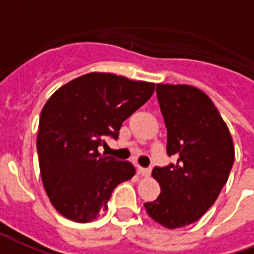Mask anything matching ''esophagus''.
<instances>
[{
    "label": "esophagus",
    "mask_w": 254,
    "mask_h": 254,
    "mask_svg": "<svg viewBox=\"0 0 254 254\" xmlns=\"http://www.w3.org/2000/svg\"><path fill=\"white\" fill-rule=\"evenodd\" d=\"M137 172L141 175V176H149L151 174V168H144V167H137Z\"/></svg>",
    "instance_id": "obj_1"
}]
</instances>
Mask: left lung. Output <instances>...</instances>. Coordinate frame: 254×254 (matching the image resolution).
Instances as JSON below:
<instances>
[{"label": "left lung", "instance_id": "left-lung-1", "mask_svg": "<svg viewBox=\"0 0 254 254\" xmlns=\"http://www.w3.org/2000/svg\"><path fill=\"white\" fill-rule=\"evenodd\" d=\"M167 127V155L178 159L155 167L162 192L145 202L148 216L168 229L197 221L213 205L235 162V147L212 100L187 84H156Z\"/></svg>", "mask_w": 254, "mask_h": 254}]
</instances>
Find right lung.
Masks as SVG:
<instances>
[{
    "label": "right lung",
    "instance_id": "1",
    "mask_svg": "<svg viewBox=\"0 0 254 254\" xmlns=\"http://www.w3.org/2000/svg\"><path fill=\"white\" fill-rule=\"evenodd\" d=\"M155 84L90 72L57 90L39 118L37 151L43 187L57 211L76 223L98 219L115 187L129 180V162L100 156L106 136L152 96Z\"/></svg>",
    "mask_w": 254,
    "mask_h": 254
}]
</instances>
